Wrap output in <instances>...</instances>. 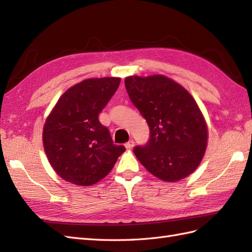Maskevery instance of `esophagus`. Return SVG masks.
<instances>
[{
	"label": "esophagus",
	"instance_id": "esophagus-1",
	"mask_svg": "<svg viewBox=\"0 0 252 252\" xmlns=\"http://www.w3.org/2000/svg\"><path fill=\"white\" fill-rule=\"evenodd\" d=\"M125 146H126V148L127 149V151H130V149H132L133 146H134V142L131 140V141H129L127 143H126Z\"/></svg>",
	"mask_w": 252,
	"mask_h": 252
}]
</instances>
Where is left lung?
<instances>
[{"instance_id":"obj_1","label":"left lung","mask_w":252,"mask_h":252,"mask_svg":"<svg viewBox=\"0 0 252 252\" xmlns=\"http://www.w3.org/2000/svg\"><path fill=\"white\" fill-rule=\"evenodd\" d=\"M125 84L151 130L147 145L133 151L138 161L161 181L187 178L200 164L208 144L207 122L194 97L163 74L129 76Z\"/></svg>"}]
</instances>
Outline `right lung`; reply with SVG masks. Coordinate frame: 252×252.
I'll list each match as a JSON object with an SVG mask.
<instances>
[{"label":"right lung","mask_w":252,"mask_h":252,"mask_svg":"<svg viewBox=\"0 0 252 252\" xmlns=\"http://www.w3.org/2000/svg\"><path fill=\"white\" fill-rule=\"evenodd\" d=\"M121 78L85 79L63 93L43 126V146L55 172L69 183L91 186L108 174L125 146L115 145L98 115Z\"/></svg>","instance_id":"add662e5"}]
</instances>
